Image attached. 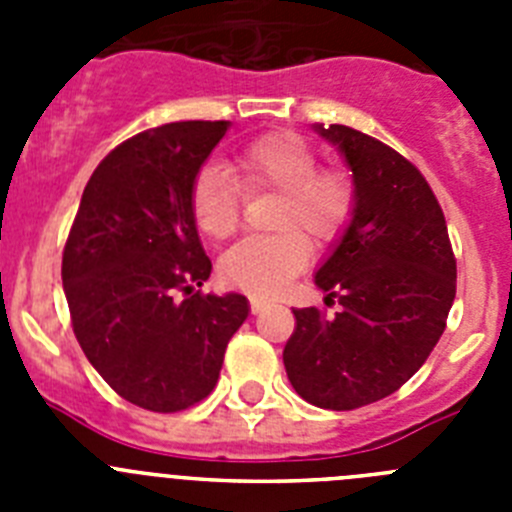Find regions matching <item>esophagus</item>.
Here are the masks:
<instances>
[{
	"mask_svg": "<svg viewBox=\"0 0 512 512\" xmlns=\"http://www.w3.org/2000/svg\"><path fill=\"white\" fill-rule=\"evenodd\" d=\"M264 307H266V302L261 300V297H251V312H253V315H259Z\"/></svg>",
	"mask_w": 512,
	"mask_h": 512,
	"instance_id": "obj_1",
	"label": "esophagus"
}]
</instances>
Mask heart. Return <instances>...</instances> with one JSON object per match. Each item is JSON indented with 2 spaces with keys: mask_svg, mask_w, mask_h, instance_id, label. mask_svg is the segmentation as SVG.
<instances>
[{
  "mask_svg": "<svg viewBox=\"0 0 512 512\" xmlns=\"http://www.w3.org/2000/svg\"><path fill=\"white\" fill-rule=\"evenodd\" d=\"M230 174L243 192L279 194L271 228L282 233L235 243L220 261V277L251 295H277L307 264L310 246L302 233L320 246L343 233L354 210V184L343 171H318L315 151L295 133L253 140L235 156ZM192 215L212 241H223L238 228V189L228 171L207 166L197 176Z\"/></svg>",
  "mask_w": 512,
  "mask_h": 512,
  "instance_id": "1",
  "label": "heart"
}]
</instances>
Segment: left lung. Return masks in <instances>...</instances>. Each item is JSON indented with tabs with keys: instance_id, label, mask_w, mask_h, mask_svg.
<instances>
[{
	"instance_id": "1",
	"label": "left lung",
	"mask_w": 512,
	"mask_h": 512,
	"mask_svg": "<svg viewBox=\"0 0 512 512\" xmlns=\"http://www.w3.org/2000/svg\"><path fill=\"white\" fill-rule=\"evenodd\" d=\"M351 171L354 210L315 287L325 307L292 310L287 377L302 400L354 410L408 382L446 328L456 297V261L431 187L410 161L346 125H312Z\"/></svg>"
}]
</instances>
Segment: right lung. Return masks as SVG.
Segmentation results:
<instances>
[{
	"label": "right lung",
	"mask_w": 512,
	"mask_h": 512,
	"mask_svg": "<svg viewBox=\"0 0 512 512\" xmlns=\"http://www.w3.org/2000/svg\"><path fill=\"white\" fill-rule=\"evenodd\" d=\"M228 130V120H189L125 140L94 169L63 248L81 351L117 395L153 413L215 390L228 341L251 312L238 292H197L212 264L192 187Z\"/></svg>",
	"instance_id": "1"
}]
</instances>
